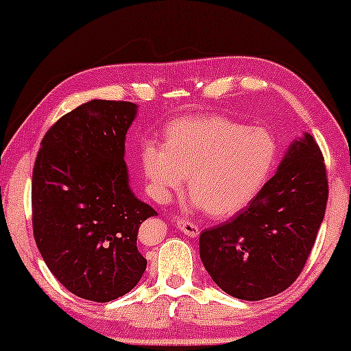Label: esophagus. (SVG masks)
I'll use <instances>...</instances> for the list:
<instances>
[{
	"mask_svg": "<svg viewBox=\"0 0 351 351\" xmlns=\"http://www.w3.org/2000/svg\"><path fill=\"white\" fill-rule=\"evenodd\" d=\"M177 228L180 230L182 233L186 234L190 238H196L199 234V227L193 222H189V220H179L177 222Z\"/></svg>",
	"mask_w": 351,
	"mask_h": 351,
	"instance_id": "34e87169",
	"label": "esophagus"
}]
</instances>
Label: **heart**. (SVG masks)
I'll use <instances>...</instances> for the list:
<instances>
[{"label": "heart", "mask_w": 351, "mask_h": 351, "mask_svg": "<svg viewBox=\"0 0 351 351\" xmlns=\"http://www.w3.org/2000/svg\"><path fill=\"white\" fill-rule=\"evenodd\" d=\"M276 156V141L267 129L217 114H193L165 129L162 147L145 143L141 162L158 203H169L186 177L191 208L223 220L257 198L270 179Z\"/></svg>", "instance_id": "heart-1"}]
</instances>
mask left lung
<instances>
[{
    "label": "left lung",
    "mask_w": 351,
    "mask_h": 351,
    "mask_svg": "<svg viewBox=\"0 0 351 351\" xmlns=\"http://www.w3.org/2000/svg\"><path fill=\"white\" fill-rule=\"evenodd\" d=\"M326 203L323 155L311 134L304 132L246 209L199 234L206 271L220 289L241 300L286 291L310 256Z\"/></svg>",
    "instance_id": "obj_1"
}]
</instances>
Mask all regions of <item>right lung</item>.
I'll return each instance as SVG.
<instances>
[{
    "label": "right lung",
    "instance_id": "1",
    "mask_svg": "<svg viewBox=\"0 0 351 351\" xmlns=\"http://www.w3.org/2000/svg\"><path fill=\"white\" fill-rule=\"evenodd\" d=\"M137 105L90 100L41 141L32 179L33 234L52 275L81 299L110 302L141 281L143 220L156 210L134 195L124 161Z\"/></svg>",
    "mask_w": 351,
    "mask_h": 351
}]
</instances>
